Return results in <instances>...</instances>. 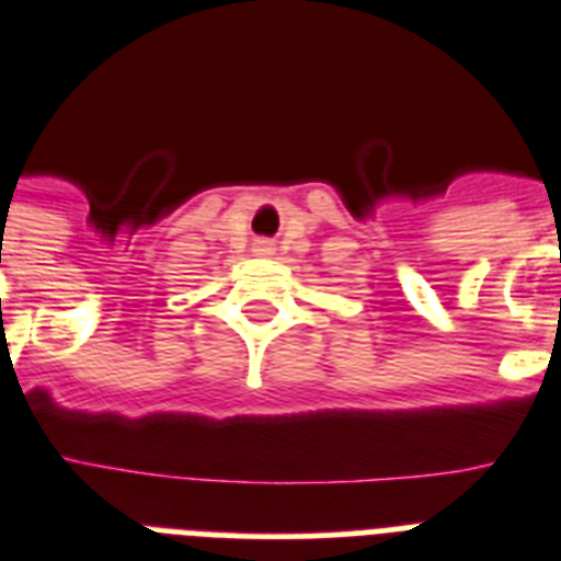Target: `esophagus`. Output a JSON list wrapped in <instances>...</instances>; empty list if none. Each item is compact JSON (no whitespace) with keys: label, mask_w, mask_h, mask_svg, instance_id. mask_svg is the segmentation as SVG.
Returning a JSON list of instances; mask_svg holds the SVG:
<instances>
[{"label":"esophagus","mask_w":561,"mask_h":561,"mask_svg":"<svg viewBox=\"0 0 561 561\" xmlns=\"http://www.w3.org/2000/svg\"><path fill=\"white\" fill-rule=\"evenodd\" d=\"M253 250L259 255H271L273 253V244H271V241H264V238H259V241H255V244H253Z\"/></svg>","instance_id":"34e87169"}]
</instances>
